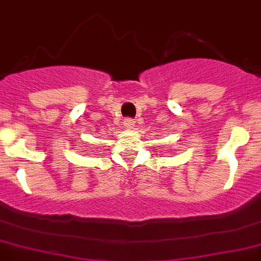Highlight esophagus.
I'll return each instance as SVG.
<instances>
[{
    "instance_id": "esophagus-1",
    "label": "esophagus",
    "mask_w": 261,
    "mask_h": 261,
    "mask_svg": "<svg viewBox=\"0 0 261 261\" xmlns=\"http://www.w3.org/2000/svg\"><path fill=\"white\" fill-rule=\"evenodd\" d=\"M124 125H125L126 129H133L136 125V121L132 119H125L124 120Z\"/></svg>"
}]
</instances>
